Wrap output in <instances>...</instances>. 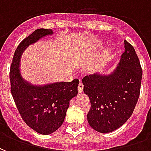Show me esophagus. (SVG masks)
Masks as SVG:
<instances>
[{"mask_svg":"<svg viewBox=\"0 0 151 151\" xmlns=\"http://www.w3.org/2000/svg\"><path fill=\"white\" fill-rule=\"evenodd\" d=\"M78 93H82L83 91V84L82 83H79L78 86Z\"/></svg>","mask_w":151,"mask_h":151,"instance_id":"34e87169","label":"esophagus"}]
</instances>
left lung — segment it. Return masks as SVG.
Masks as SVG:
<instances>
[{"mask_svg":"<svg viewBox=\"0 0 151 151\" xmlns=\"http://www.w3.org/2000/svg\"><path fill=\"white\" fill-rule=\"evenodd\" d=\"M124 48L111 74H93L82 78L83 91L91 105L87 120L99 133H110L122 126L133 114L139 98L142 69L133 47L126 40Z\"/></svg>","mask_w":151,"mask_h":151,"instance_id":"left-lung-1","label":"left lung"}]
</instances>
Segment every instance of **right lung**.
Listing matches in <instances>:
<instances>
[{"instance_id":"add662e5","label":"right lung","mask_w":151,"mask_h":151,"mask_svg":"<svg viewBox=\"0 0 151 151\" xmlns=\"http://www.w3.org/2000/svg\"><path fill=\"white\" fill-rule=\"evenodd\" d=\"M51 29H37L18 44L13 57L9 79L11 94L22 120L35 132L47 135L62 125L69 101L78 95V79L69 82L35 86L22 78L19 60L22 52L29 44L40 38L52 34Z\"/></svg>"}]
</instances>
